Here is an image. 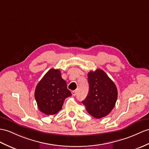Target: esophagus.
<instances>
[{"instance_id":"obj_1","label":"esophagus","mask_w":149,"mask_h":149,"mask_svg":"<svg viewBox=\"0 0 149 149\" xmlns=\"http://www.w3.org/2000/svg\"><path fill=\"white\" fill-rule=\"evenodd\" d=\"M71 93H72V95L75 96V95H77V90H72V91H71Z\"/></svg>"}]
</instances>
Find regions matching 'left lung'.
I'll list each match as a JSON object with an SVG mask.
<instances>
[{
  "instance_id": "8db88e82",
  "label": "left lung",
  "mask_w": 149,
  "mask_h": 149,
  "mask_svg": "<svg viewBox=\"0 0 149 149\" xmlns=\"http://www.w3.org/2000/svg\"><path fill=\"white\" fill-rule=\"evenodd\" d=\"M89 92L82 103L93 117L106 116L115 106L118 90L114 83L103 70L97 69L88 73Z\"/></svg>"
}]
</instances>
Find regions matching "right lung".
Wrapping results in <instances>:
<instances>
[{"instance_id":"add662e5","label":"right lung","mask_w":149,"mask_h":149,"mask_svg":"<svg viewBox=\"0 0 149 149\" xmlns=\"http://www.w3.org/2000/svg\"><path fill=\"white\" fill-rule=\"evenodd\" d=\"M71 95L59 70L50 69L38 82L35 91L37 106L46 115L56 114L62 109L66 98Z\"/></svg>"}]
</instances>
